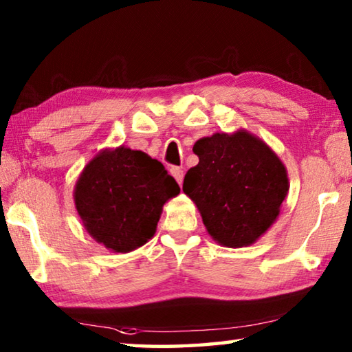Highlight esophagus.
Returning a JSON list of instances; mask_svg holds the SVG:
<instances>
[{
  "label": "esophagus",
  "instance_id": "esophagus-1",
  "mask_svg": "<svg viewBox=\"0 0 352 352\" xmlns=\"http://www.w3.org/2000/svg\"><path fill=\"white\" fill-rule=\"evenodd\" d=\"M170 174H172V177L175 178L178 184L183 183V170H182V168H177V166H172V168H170Z\"/></svg>",
  "mask_w": 352,
  "mask_h": 352
}]
</instances>
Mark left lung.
I'll list each match as a JSON object with an SVG mask.
<instances>
[{
  "mask_svg": "<svg viewBox=\"0 0 352 352\" xmlns=\"http://www.w3.org/2000/svg\"><path fill=\"white\" fill-rule=\"evenodd\" d=\"M199 164L184 175L208 234L228 248L248 247L276 222L289 192L287 169L247 130L217 132L194 144Z\"/></svg>",
  "mask_w": 352,
  "mask_h": 352,
  "instance_id": "left-lung-1",
  "label": "left lung"
}]
</instances>
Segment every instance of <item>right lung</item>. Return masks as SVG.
I'll return each instance as SVG.
<instances>
[{
    "label": "right lung",
    "instance_id": "add662e5",
    "mask_svg": "<svg viewBox=\"0 0 352 352\" xmlns=\"http://www.w3.org/2000/svg\"><path fill=\"white\" fill-rule=\"evenodd\" d=\"M180 194L164 166L126 146L104 148L87 163L74 186L83 228L115 253L152 239L168 200Z\"/></svg>",
    "mask_w": 352,
    "mask_h": 352
}]
</instances>
